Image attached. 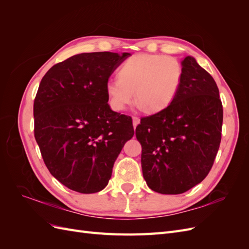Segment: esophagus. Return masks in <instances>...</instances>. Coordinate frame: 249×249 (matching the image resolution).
Here are the masks:
<instances>
[{"label":"esophagus","mask_w":249,"mask_h":249,"mask_svg":"<svg viewBox=\"0 0 249 249\" xmlns=\"http://www.w3.org/2000/svg\"><path fill=\"white\" fill-rule=\"evenodd\" d=\"M139 124H140V119H139V117L133 116V125H134V127H136Z\"/></svg>","instance_id":"1"}]
</instances>
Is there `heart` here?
I'll return each mask as SVG.
<instances>
[{
    "label": "heart",
    "mask_w": 249,
    "mask_h": 249,
    "mask_svg": "<svg viewBox=\"0 0 249 249\" xmlns=\"http://www.w3.org/2000/svg\"><path fill=\"white\" fill-rule=\"evenodd\" d=\"M118 77L106 83L113 109L124 110L136 95L137 103L145 111L155 113L167 108L175 100L183 79V66L172 56L137 54L120 67Z\"/></svg>",
    "instance_id": "b5f03b06"
}]
</instances>
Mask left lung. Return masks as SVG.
I'll return each mask as SVG.
<instances>
[{
    "label": "left lung",
    "instance_id": "8db88e82",
    "mask_svg": "<svg viewBox=\"0 0 249 249\" xmlns=\"http://www.w3.org/2000/svg\"><path fill=\"white\" fill-rule=\"evenodd\" d=\"M182 66L175 100L142 117L136 127L143 178L161 194H180L199 184L212 168L221 141L223 109L216 82L191 56Z\"/></svg>",
    "mask_w": 249,
    "mask_h": 249
}]
</instances>
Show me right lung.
I'll return each mask as SVG.
<instances>
[{"label": "right lung", "mask_w": 249, "mask_h": 249, "mask_svg": "<svg viewBox=\"0 0 249 249\" xmlns=\"http://www.w3.org/2000/svg\"><path fill=\"white\" fill-rule=\"evenodd\" d=\"M130 53L95 52L55 64L34 100V136L51 175L71 190L95 193L108 185L132 118L112 111L106 83Z\"/></svg>", "instance_id": "add662e5"}]
</instances>
